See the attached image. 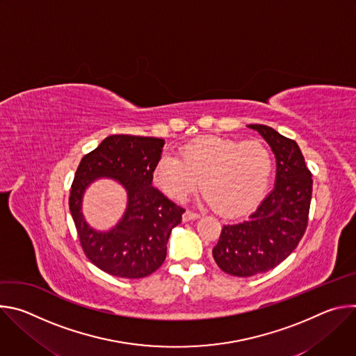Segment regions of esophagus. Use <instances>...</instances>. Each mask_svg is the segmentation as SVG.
<instances>
[{
    "label": "esophagus",
    "mask_w": 356,
    "mask_h": 356,
    "mask_svg": "<svg viewBox=\"0 0 356 356\" xmlns=\"http://www.w3.org/2000/svg\"><path fill=\"white\" fill-rule=\"evenodd\" d=\"M198 218H200V214L193 213V211H190V210H187V211L183 214V222H188V221L198 220Z\"/></svg>",
    "instance_id": "obj_1"
}]
</instances>
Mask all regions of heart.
Returning a JSON list of instances; mask_svg holds the SVG:
<instances>
[{
	"mask_svg": "<svg viewBox=\"0 0 356 356\" xmlns=\"http://www.w3.org/2000/svg\"><path fill=\"white\" fill-rule=\"evenodd\" d=\"M270 172L272 159L262 143L206 136L186 145L181 159L163 154L155 166L154 181L179 201L201 184L207 204L224 216H239L257 206Z\"/></svg>",
	"mask_w": 356,
	"mask_h": 356,
	"instance_id": "heart-1",
	"label": "heart"
}]
</instances>
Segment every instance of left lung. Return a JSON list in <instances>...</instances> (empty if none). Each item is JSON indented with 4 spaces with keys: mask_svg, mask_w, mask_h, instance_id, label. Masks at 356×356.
<instances>
[{
    "mask_svg": "<svg viewBox=\"0 0 356 356\" xmlns=\"http://www.w3.org/2000/svg\"><path fill=\"white\" fill-rule=\"evenodd\" d=\"M276 159L275 186L255 213L222 227L213 248L216 264L228 275L249 277L276 268L296 249L307 228L312 173L298 145L270 127L250 124Z\"/></svg>",
    "mask_w": 356,
    "mask_h": 356,
    "instance_id": "1",
    "label": "left lung"
}]
</instances>
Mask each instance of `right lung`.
Here are the masks:
<instances>
[{"label":"right lung","mask_w":356,"mask_h":356,"mask_svg":"<svg viewBox=\"0 0 356 356\" xmlns=\"http://www.w3.org/2000/svg\"><path fill=\"white\" fill-rule=\"evenodd\" d=\"M165 140L152 136L111 135L86 155L74 175L69 206L87 258L101 270L125 279L154 273L166 259L170 232L183 209L152 186ZM111 178L127 191V209L110 230L91 227L82 214L85 190Z\"/></svg>","instance_id":"obj_1"}]
</instances>
